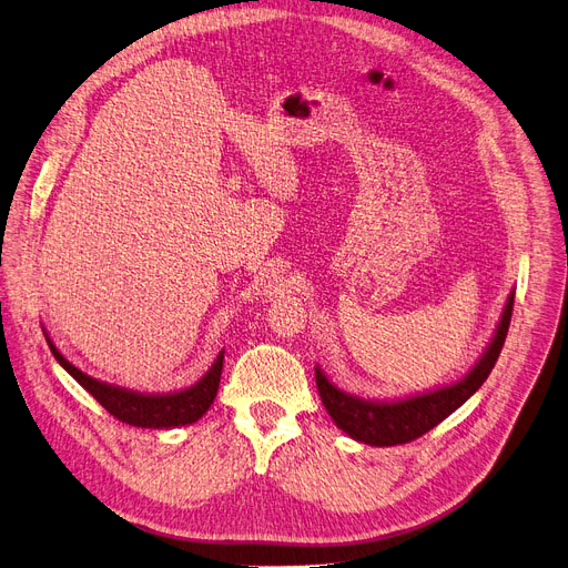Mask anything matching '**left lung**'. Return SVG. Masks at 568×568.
Listing matches in <instances>:
<instances>
[{"instance_id": "left-lung-1", "label": "left lung", "mask_w": 568, "mask_h": 568, "mask_svg": "<svg viewBox=\"0 0 568 568\" xmlns=\"http://www.w3.org/2000/svg\"><path fill=\"white\" fill-rule=\"evenodd\" d=\"M513 303H515V293H510L508 305L501 316V324H498L491 345L478 361V366H475L462 382L452 384V387L438 389L434 394H422V396L396 400V403H371V400H361L349 394L337 392L324 377V373L316 368L314 373L316 389H320L322 403L328 410V415L339 428L345 430V434L375 447L413 443L419 436L428 434L430 428L438 426L445 417H449L459 405H464L475 392H478L483 387V382L489 377L494 363L506 343L510 316H513Z\"/></svg>"}]
</instances>
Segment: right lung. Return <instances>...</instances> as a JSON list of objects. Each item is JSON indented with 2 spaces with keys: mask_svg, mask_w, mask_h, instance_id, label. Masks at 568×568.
I'll return each mask as SVG.
<instances>
[{
  "mask_svg": "<svg viewBox=\"0 0 568 568\" xmlns=\"http://www.w3.org/2000/svg\"><path fill=\"white\" fill-rule=\"evenodd\" d=\"M49 347L53 356L60 361V366L70 373L109 415H113L123 424L142 426V428H168V426H184V424L197 422L210 410V405L216 398L221 368H223V352H221L210 373L202 377L195 387L179 394H168V396H144V394H134V392L111 387V384L93 379L90 375L81 373L79 368H74L72 363L53 347L51 339H49Z\"/></svg>",
  "mask_w": 568,
  "mask_h": 568,
  "instance_id": "add662e5",
  "label": "right lung"
}]
</instances>
